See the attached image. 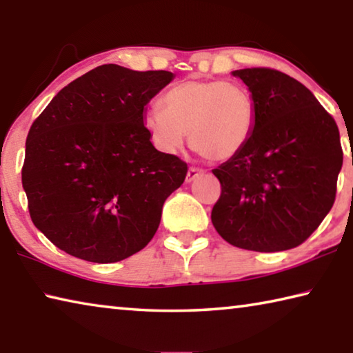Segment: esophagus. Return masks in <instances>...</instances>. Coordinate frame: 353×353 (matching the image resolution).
<instances>
[{
	"label": "esophagus",
	"mask_w": 353,
	"mask_h": 353,
	"mask_svg": "<svg viewBox=\"0 0 353 353\" xmlns=\"http://www.w3.org/2000/svg\"><path fill=\"white\" fill-rule=\"evenodd\" d=\"M202 174H204V171H202V170H198V168H190V170H188V172H187V179H185V181H187V182L190 183V182H193L194 179H198V177H199V176H202Z\"/></svg>",
	"instance_id": "1"
}]
</instances>
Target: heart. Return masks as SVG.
Masks as SVG:
<instances>
[{
    "label": "heart",
    "instance_id": "obj_1",
    "mask_svg": "<svg viewBox=\"0 0 353 353\" xmlns=\"http://www.w3.org/2000/svg\"><path fill=\"white\" fill-rule=\"evenodd\" d=\"M143 128L160 151L176 152L187 139L210 162H227L243 151L255 128V107L246 88L227 81L188 79L162 97V109L143 115Z\"/></svg>",
    "mask_w": 353,
    "mask_h": 353
}]
</instances>
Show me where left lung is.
Listing matches in <instances>:
<instances>
[{
	"label": "left lung",
	"instance_id": "obj_1",
	"mask_svg": "<svg viewBox=\"0 0 353 353\" xmlns=\"http://www.w3.org/2000/svg\"><path fill=\"white\" fill-rule=\"evenodd\" d=\"M255 107L243 151L213 174L212 223L232 246L279 252L302 244L327 216L343 166L339 130L308 88L271 68L235 70Z\"/></svg>",
	"mask_w": 353,
	"mask_h": 353
}]
</instances>
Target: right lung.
<instances>
[{"label":"right lung","mask_w":353,"mask_h":353,"mask_svg":"<svg viewBox=\"0 0 353 353\" xmlns=\"http://www.w3.org/2000/svg\"><path fill=\"white\" fill-rule=\"evenodd\" d=\"M172 79L163 70L101 65L63 87L32 123L21 182L34 225L54 246L115 263L152 240L188 171L143 128L145 105Z\"/></svg>","instance_id":"1"}]
</instances>
